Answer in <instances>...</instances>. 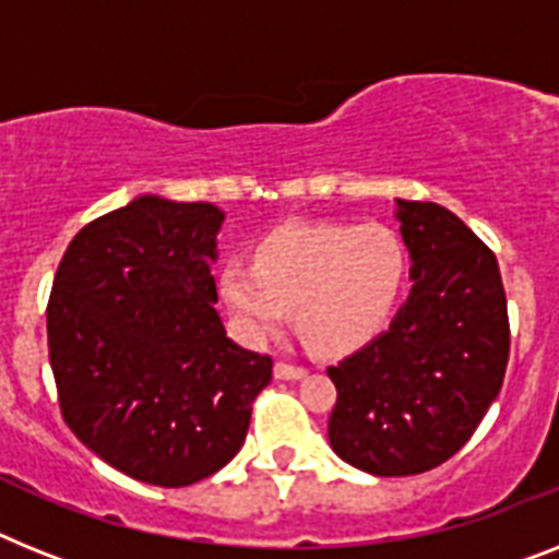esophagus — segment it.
I'll list each match as a JSON object with an SVG mask.
<instances>
[{"label":"esophagus","mask_w":559,"mask_h":559,"mask_svg":"<svg viewBox=\"0 0 559 559\" xmlns=\"http://www.w3.org/2000/svg\"><path fill=\"white\" fill-rule=\"evenodd\" d=\"M306 373H308L306 368L288 366V362H276V366H274V377H276V380H302Z\"/></svg>","instance_id":"1"}]
</instances>
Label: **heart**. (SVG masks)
I'll list each match as a JSON object with an SVG mask.
<instances>
[{
	"label": "heart",
	"mask_w": 559,
	"mask_h": 559,
	"mask_svg": "<svg viewBox=\"0 0 559 559\" xmlns=\"http://www.w3.org/2000/svg\"><path fill=\"white\" fill-rule=\"evenodd\" d=\"M408 280V251L382 223H288L262 237L253 262L230 257L219 294L239 334L260 343L294 308L308 343L340 357L380 336Z\"/></svg>",
	"instance_id": "obj_1"
}]
</instances>
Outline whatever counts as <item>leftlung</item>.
<instances>
[{
    "instance_id": "8db88e82",
    "label": "left lung",
    "mask_w": 559,
    "mask_h": 559,
    "mask_svg": "<svg viewBox=\"0 0 559 559\" xmlns=\"http://www.w3.org/2000/svg\"><path fill=\"white\" fill-rule=\"evenodd\" d=\"M412 294L389 331L329 368L331 449L373 477H408L463 449L500 394L509 311L497 257L449 207L396 200Z\"/></svg>"
}]
</instances>
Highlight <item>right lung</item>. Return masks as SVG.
I'll return each mask as SVG.
<instances>
[{"label": "right lung", "mask_w": 559, "mask_h": 559, "mask_svg": "<svg viewBox=\"0 0 559 559\" xmlns=\"http://www.w3.org/2000/svg\"><path fill=\"white\" fill-rule=\"evenodd\" d=\"M225 211L142 193L71 239L48 302L59 408L99 460L182 488L242 449L271 357L225 334L216 234Z\"/></svg>", "instance_id": "add662e5"}]
</instances>
